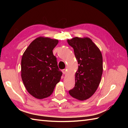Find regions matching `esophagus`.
<instances>
[{"label": "esophagus", "instance_id": "esophagus-1", "mask_svg": "<svg viewBox=\"0 0 128 128\" xmlns=\"http://www.w3.org/2000/svg\"><path fill=\"white\" fill-rule=\"evenodd\" d=\"M62 72L64 74H66L67 72V69H64L63 70H62Z\"/></svg>", "mask_w": 128, "mask_h": 128}]
</instances>
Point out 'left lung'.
I'll return each instance as SVG.
<instances>
[{
    "mask_svg": "<svg viewBox=\"0 0 128 128\" xmlns=\"http://www.w3.org/2000/svg\"><path fill=\"white\" fill-rule=\"evenodd\" d=\"M67 41L74 49L78 64L75 87L69 90V94L78 100H85L94 94L100 82L103 72L102 53L90 38L76 37Z\"/></svg>",
    "mask_w": 128,
    "mask_h": 128,
    "instance_id": "left-lung-1",
    "label": "left lung"
}]
</instances>
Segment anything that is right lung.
Returning <instances> with one entry per match:
<instances>
[{"label":"right lung","mask_w":128,"mask_h":128,"mask_svg":"<svg viewBox=\"0 0 128 128\" xmlns=\"http://www.w3.org/2000/svg\"><path fill=\"white\" fill-rule=\"evenodd\" d=\"M58 40L39 37L32 41L21 59V78L28 93L38 99L50 96L59 82L58 68L53 50Z\"/></svg>","instance_id":"obj_1"}]
</instances>
